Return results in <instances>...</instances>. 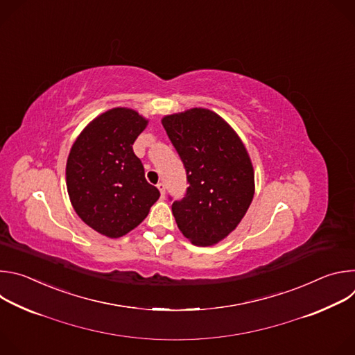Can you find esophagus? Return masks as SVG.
I'll list each match as a JSON object with an SVG mask.
<instances>
[{
	"label": "esophagus",
	"mask_w": 355,
	"mask_h": 355,
	"mask_svg": "<svg viewBox=\"0 0 355 355\" xmlns=\"http://www.w3.org/2000/svg\"><path fill=\"white\" fill-rule=\"evenodd\" d=\"M157 188H159L162 196H164V195H166V185H164V182H159V184H157Z\"/></svg>",
	"instance_id": "34e87169"
}]
</instances>
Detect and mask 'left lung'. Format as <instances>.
Returning a JSON list of instances; mask_svg holds the SVG:
<instances>
[{
    "mask_svg": "<svg viewBox=\"0 0 355 355\" xmlns=\"http://www.w3.org/2000/svg\"><path fill=\"white\" fill-rule=\"evenodd\" d=\"M162 123L180 155L189 187L173 202L181 233L195 245H212L232 233L254 196L247 150L218 114L205 108L167 115Z\"/></svg>",
    "mask_w": 355,
    "mask_h": 355,
    "instance_id": "left-lung-1",
    "label": "left lung"
}]
</instances>
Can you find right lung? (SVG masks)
<instances>
[{"label": "right lung", "mask_w": 355, "mask_h": 355, "mask_svg": "<svg viewBox=\"0 0 355 355\" xmlns=\"http://www.w3.org/2000/svg\"><path fill=\"white\" fill-rule=\"evenodd\" d=\"M147 123L130 108H112L91 121L71 146L66 164L71 205L85 225L107 237L139 226L160 196L132 147Z\"/></svg>", "instance_id": "obj_1"}]
</instances>
